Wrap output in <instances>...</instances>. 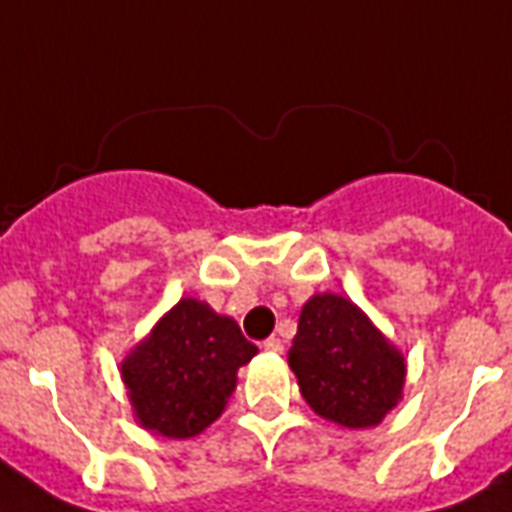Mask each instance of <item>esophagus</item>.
Instances as JSON below:
<instances>
[{"mask_svg": "<svg viewBox=\"0 0 512 512\" xmlns=\"http://www.w3.org/2000/svg\"><path fill=\"white\" fill-rule=\"evenodd\" d=\"M261 346H264V352H270V354H281L283 352V341H281V338H275V335H272V338H267V341L261 343Z\"/></svg>", "mask_w": 512, "mask_h": 512, "instance_id": "1", "label": "esophagus"}]
</instances>
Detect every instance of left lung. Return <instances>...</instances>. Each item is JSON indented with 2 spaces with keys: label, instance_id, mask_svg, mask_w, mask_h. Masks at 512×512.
Wrapping results in <instances>:
<instances>
[{
  "label": "left lung",
  "instance_id": "left-lung-1",
  "mask_svg": "<svg viewBox=\"0 0 512 512\" xmlns=\"http://www.w3.org/2000/svg\"><path fill=\"white\" fill-rule=\"evenodd\" d=\"M289 368L305 404L352 431L379 425L404 398V352L343 294H313L302 305Z\"/></svg>",
  "mask_w": 512,
  "mask_h": 512
}]
</instances>
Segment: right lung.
<instances>
[{"label": "right lung", "instance_id": "obj_1", "mask_svg": "<svg viewBox=\"0 0 512 512\" xmlns=\"http://www.w3.org/2000/svg\"><path fill=\"white\" fill-rule=\"evenodd\" d=\"M253 354L231 316L182 297L119 365L136 423L166 439L199 436L223 414Z\"/></svg>", "mask_w": 512, "mask_h": 512}]
</instances>
